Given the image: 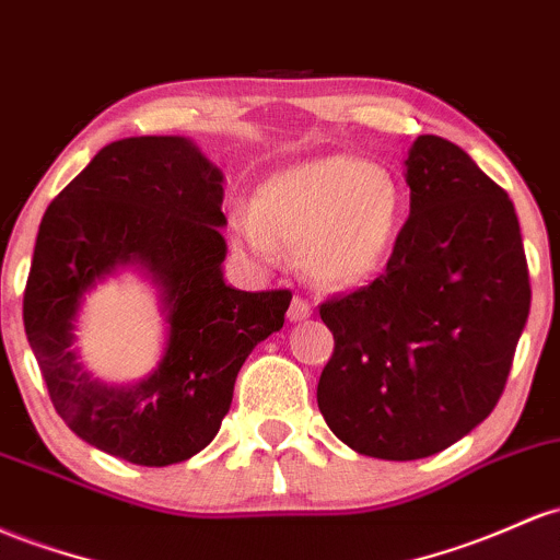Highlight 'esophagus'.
<instances>
[{"mask_svg": "<svg viewBox=\"0 0 560 560\" xmlns=\"http://www.w3.org/2000/svg\"><path fill=\"white\" fill-rule=\"evenodd\" d=\"M311 305H308V300H303V298H294L292 300V305H290V313H287V318H290V322H305V318H311Z\"/></svg>", "mask_w": 560, "mask_h": 560, "instance_id": "34e87169", "label": "esophagus"}]
</instances>
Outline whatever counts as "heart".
<instances>
[{
    "label": "heart",
    "instance_id": "heart-1",
    "mask_svg": "<svg viewBox=\"0 0 560 560\" xmlns=\"http://www.w3.org/2000/svg\"><path fill=\"white\" fill-rule=\"evenodd\" d=\"M404 231V194L388 170L329 153L273 172L252 207L231 212L233 244L257 266L292 247L313 284L353 290L380 276Z\"/></svg>",
    "mask_w": 560,
    "mask_h": 560
}]
</instances>
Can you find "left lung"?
<instances>
[{"mask_svg":"<svg viewBox=\"0 0 560 560\" xmlns=\"http://www.w3.org/2000/svg\"><path fill=\"white\" fill-rule=\"evenodd\" d=\"M404 167L409 220L388 268L322 305L335 353L316 390L342 444L398 463L487 420L532 303L505 190L439 135H420Z\"/></svg>","mask_w":560,"mask_h":560,"instance_id":"1","label":"left lung"}]
</instances>
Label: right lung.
<instances>
[{
    "label": "right lung",
    "instance_id": "right-lung-1",
    "mask_svg": "<svg viewBox=\"0 0 560 560\" xmlns=\"http://www.w3.org/2000/svg\"><path fill=\"white\" fill-rule=\"evenodd\" d=\"M220 207L223 172L180 135L108 143L47 207L23 327L55 411L95 450L145 468L199 454L252 348L284 327L290 290L225 284ZM119 269L158 287L168 324L160 364L125 386L84 371L75 348L83 294Z\"/></svg>",
    "mask_w": 560,
    "mask_h": 560
}]
</instances>
